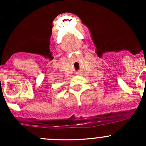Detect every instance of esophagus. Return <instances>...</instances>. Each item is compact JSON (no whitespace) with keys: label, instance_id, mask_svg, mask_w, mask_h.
<instances>
[{"label":"esophagus","instance_id":"esophagus-1","mask_svg":"<svg viewBox=\"0 0 146 146\" xmlns=\"http://www.w3.org/2000/svg\"><path fill=\"white\" fill-rule=\"evenodd\" d=\"M76 74H77L78 76H79V75H80V72H78V73H76Z\"/></svg>","mask_w":146,"mask_h":146}]
</instances>
